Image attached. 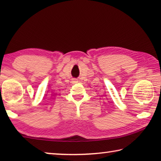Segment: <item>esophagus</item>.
Wrapping results in <instances>:
<instances>
[{"instance_id":"34e87169","label":"esophagus","mask_w":161,"mask_h":161,"mask_svg":"<svg viewBox=\"0 0 161 161\" xmlns=\"http://www.w3.org/2000/svg\"><path fill=\"white\" fill-rule=\"evenodd\" d=\"M74 82H75V83H77V82H78V81H77V80H74Z\"/></svg>"}]
</instances>
